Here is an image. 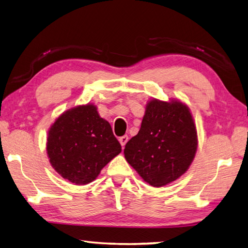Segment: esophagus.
Here are the masks:
<instances>
[{
	"label": "esophagus",
	"mask_w": 248,
	"mask_h": 248,
	"mask_svg": "<svg viewBox=\"0 0 248 248\" xmlns=\"http://www.w3.org/2000/svg\"><path fill=\"white\" fill-rule=\"evenodd\" d=\"M119 141H120V143H121V145L122 146H125V144L127 143V141H128V136H122V137H120L119 138Z\"/></svg>",
	"instance_id": "esophagus-1"
}]
</instances>
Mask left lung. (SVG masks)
<instances>
[{
	"label": "left lung",
	"instance_id": "obj_1",
	"mask_svg": "<svg viewBox=\"0 0 248 248\" xmlns=\"http://www.w3.org/2000/svg\"><path fill=\"white\" fill-rule=\"evenodd\" d=\"M198 148L196 124L182 100L151 98L139 133L125 145L124 156L153 187H163L188 170Z\"/></svg>",
	"mask_w": 248,
	"mask_h": 248
}]
</instances>
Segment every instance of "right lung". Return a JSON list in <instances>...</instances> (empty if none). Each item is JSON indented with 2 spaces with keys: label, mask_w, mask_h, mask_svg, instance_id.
I'll return each instance as SVG.
<instances>
[{
  "label": "right lung",
  "mask_w": 248,
  "mask_h": 248,
  "mask_svg": "<svg viewBox=\"0 0 248 248\" xmlns=\"http://www.w3.org/2000/svg\"><path fill=\"white\" fill-rule=\"evenodd\" d=\"M52 168L75 185H87L121 153L108 121L94 104L79 105L61 113L50 126L46 143Z\"/></svg>",
  "instance_id": "add662e5"
}]
</instances>
